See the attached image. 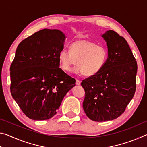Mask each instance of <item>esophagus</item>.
I'll return each instance as SVG.
<instances>
[{
    "label": "esophagus",
    "mask_w": 147,
    "mask_h": 147,
    "mask_svg": "<svg viewBox=\"0 0 147 147\" xmlns=\"http://www.w3.org/2000/svg\"><path fill=\"white\" fill-rule=\"evenodd\" d=\"M80 84H81V81L79 80H78V79H76V85L80 86Z\"/></svg>",
    "instance_id": "1"
}]
</instances>
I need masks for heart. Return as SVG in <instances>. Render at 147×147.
<instances>
[{
	"label": "heart",
	"mask_w": 147,
	"mask_h": 147,
	"mask_svg": "<svg viewBox=\"0 0 147 147\" xmlns=\"http://www.w3.org/2000/svg\"><path fill=\"white\" fill-rule=\"evenodd\" d=\"M69 49L70 51L61 50L58 55L60 67L65 71H70L77 62L78 65L74 69V73L94 76L102 69L108 58L105 47L86 39L73 42Z\"/></svg>",
	"instance_id": "1"
}]
</instances>
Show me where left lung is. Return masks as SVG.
<instances>
[{
    "label": "left lung",
    "instance_id": "left-lung-1",
    "mask_svg": "<svg viewBox=\"0 0 147 147\" xmlns=\"http://www.w3.org/2000/svg\"><path fill=\"white\" fill-rule=\"evenodd\" d=\"M101 37L106 42L108 58L98 74L82 80L86 92L83 108L94 121H112L123 113L136 91L138 65L128 44L115 32Z\"/></svg>",
    "mask_w": 147,
    "mask_h": 147
}]
</instances>
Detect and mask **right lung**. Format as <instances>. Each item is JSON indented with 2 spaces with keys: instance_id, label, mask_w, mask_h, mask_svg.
Instances as JSON below:
<instances>
[{
  "instance_id": "obj_1",
  "label": "right lung",
  "mask_w": 147,
  "mask_h": 147,
  "mask_svg": "<svg viewBox=\"0 0 147 147\" xmlns=\"http://www.w3.org/2000/svg\"><path fill=\"white\" fill-rule=\"evenodd\" d=\"M65 39L59 30L45 28L17 47L10 67V91L30 119L53 117L64 96L75 86V80L59 68L58 55Z\"/></svg>"
}]
</instances>
